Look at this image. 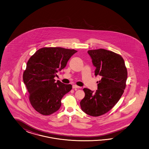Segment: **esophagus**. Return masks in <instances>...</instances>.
<instances>
[{
    "instance_id": "34e87169",
    "label": "esophagus",
    "mask_w": 149,
    "mask_h": 149,
    "mask_svg": "<svg viewBox=\"0 0 149 149\" xmlns=\"http://www.w3.org/2000/svg\"><path fill=\"white\" fill-rule=\"evenodd\" d=\"M80 88L79 86H77V85H72V88H73V89H75V88Z\"/></svg>"
}]
</instances>
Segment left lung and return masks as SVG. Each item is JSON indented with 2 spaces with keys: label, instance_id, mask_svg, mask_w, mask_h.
<instances>
[{
  "label": "left lung",
  "instance_id": "left-lung-1",
  "mask_svg": "<svg viewBox=\"0 0 149 149\" xmlns=\"http://www.w3.org/2000/svg\"><path fill=\"white\" fill-rule=\"evenodd\" d=\"M87 52L95 67V77L102 78L95 92L83 89L85 95L80 103L84 112L96 117L108 112L120 100L126 88L127 70L120 54L103 49Z\"/></svg>",
  "mask_w": 149,
  "mask_h": 149
}]
</instances>
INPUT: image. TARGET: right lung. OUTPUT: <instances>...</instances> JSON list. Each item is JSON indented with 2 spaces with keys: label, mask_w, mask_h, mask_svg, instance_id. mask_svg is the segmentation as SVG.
<instances>
[{
  "label": "right lung",
  "mask_w": 149,
  "mask_h": 149,
  "mask_svg": "<svg viewBox=\"0 0 149 149\" xmlns=\"http://www.w3.org/2000/svg\"><path fill=\"white\" fill-rule=\"evenodd\" d=\"M77 52L62 47H44L27 62L23 80L29 93L30 103L38 113L49 115L60 108L61 99L72 86L59 80L55 82L54 77Z\"/></svg>",
  "instance_id": "1"
}]
</instances>
